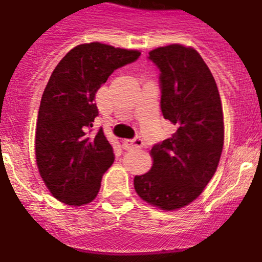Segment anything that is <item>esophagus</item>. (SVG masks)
I'll list each match as a JSON object with an SVG mask.
<instances>
[{"instance_id": "esophagus-1", "label": "esophagus", "mask_w": 262, "mask_h": 262, "mask_svg": "<svg viewBox=\"0 0 262 262\" xmlns=\"http://www.w3.org/2000/svg\"><path fill=\"white\" fill-rule=\"evenodd\" d=\"M126 149H141L144 147V141L141 138H134V140H126L124 142Z\"/></svg>"}]
</instances>
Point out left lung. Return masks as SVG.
I'll use <instances>...</instances> for the list:
<instances>
[{"label": "left lung", "mask_w": 262, "mask_h": 262, "mask_svg": "<svg viewBox=\"0 0 262 262\" xmlns=\"http://www.w3.org/2000/svg\"><path fill=\"white\" fill-rule=\"evenodd\" d=\"M149 59L161 72L162 115L177 132L150 150L153 166L134 177V188L151 206L179 210L203 192L217 169L224 145L222 100L210 68L192 47H158Z\"/></svg>", "instance_id": "8db88e82"}]
</instances>
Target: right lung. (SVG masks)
Masks as SVG:
<instances>
[{
	"mask_svg": "<svg viewBox=\"0 0 262 262\" xmlns=\"http://www.w3.org/2000/svg\"><path fill=\"white\" fill-rule=\"evenodd\" d=\"M140 55L137 50L84 43L52 71L36 120L35 157L45 185L63 203L83 206L97 196L115 154L103 129L91 134L99 116L95 96L115 70Z\"/></svg>",
	"mask_w": 262,
	"mask_h": 262,
	"instance_id": "right-lung-1",
	"label": "right lung"
}]
</instances>
